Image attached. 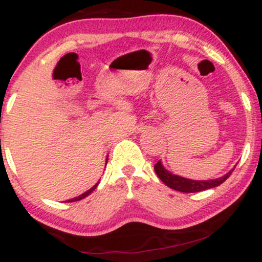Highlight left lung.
I'll return each instance as SVG.
<instances>
[{"mask_svg":"<svg viewBox=\"0 0 262 262\" xmlns=\"http://www.w3.org/2000/svg\"><path fill=\"white\" fill-rule=\"evenodd\" d=\"M154 170L156 175L159 176V179H160L165 185L169 186L170 188L175 189V191L185 192V193H192V192H200V191H204V189L217 187V186L222 185V183H223L234 171L233 169L231 171H229L227 175L219 177V179H215V180H208V181H194V180H188V179H185V177L172 175V173L169 172V171L165 170L164 167H162L160 161L156 162Z\"/></svg>","mask_w":262,"mask_h":262,"instance_id":"left-lung-1","label":"left lung"}]
</instances>
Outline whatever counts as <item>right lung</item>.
Here are the masks:
<instances>
[{
	"label": "right lung",
	"mask_w": 262,
	"mask_h": 262,
	"mask_svg": "<svg viewBox=\"0 0 262 262\" xmlns=\"http://www.w3.org/2000/svg\"><path fill=\"white\" fill-rule=\"evenodd\" d=\"M97 185H98V182H97V183H96V185H95V186H93V187H92V188H90V189H89V191H87V192H85V193H82V194H81V196H79V197H75V198H73V200H69V201H66V202H76V201H80V200H82V198H85V197H87V196H89V194H90V193H91V192H92V191H95V188H96V187H97Z\"/></svg>",
	"instance_id": "add662e5"
}]
</instances>
